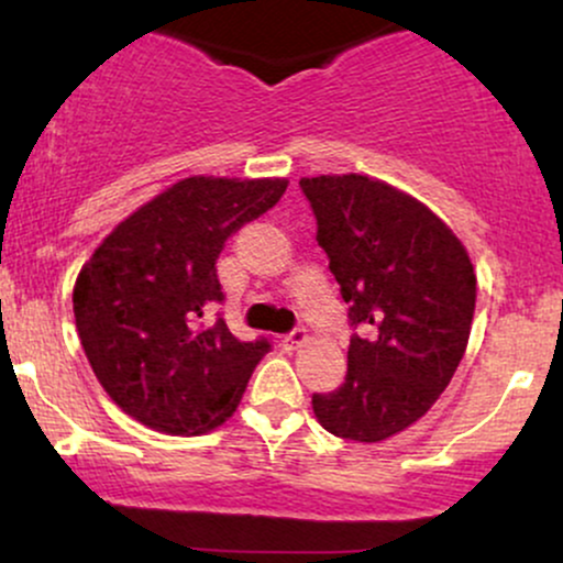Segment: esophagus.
Listing matches in <instances>:
<instances>
[{"label":"esophagus","mask_w":563,"mask_h":563,"mask_svg":"<svg viewBox=\"0 0 563 563\" xmlns=\"http://www.w3.org/2000/svg\"><path fill=\"white\" fill-rule=\"evenodd\" d=\"M307 331H303V328H294V331H290L288 335H283V346L288 349V352H294V349H299V346H303L307 344Z\"/></svg>","instance_id":"34e87169"}]
</instances>
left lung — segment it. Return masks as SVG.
Segmentation results:
<instances>
[{
	"label": "left lung",
	"mask_w": 563,
	"mask_h": 563,
	"mask_svg": "<svg viewBox=\"0 0 563 563\" xmlns=\"http://www.w3.org/2000/svg\"><path fill=\"white\" fill-rule=\"evenodd\" d=\"M299 185L360 328L344 384L314 394V418L341 439L384 442L423 418L455 376L474 320V264L429 206L380 179L320 174Z\"/></svg>",
	"instance_id": "1"
}]
</instances>
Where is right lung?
<instances>
[{"label":"right lung","mask_w":563,"mask_h":563,"mask_svg":"<svg viewBox=\"0 0 563 563\" xmlns=\"http://www.w3.org/2000/svg\"><path fill=\"white\" fill-rule=\"evenodd\" d=\"M288 179L187 177L115 224L74 286L84 354L108 397L147 429L196 437L241 405L269 341L224 320L217 260L224 241L269 211Z\"/></svg>","instance_id":"right-lung-1"}]
</instances>
